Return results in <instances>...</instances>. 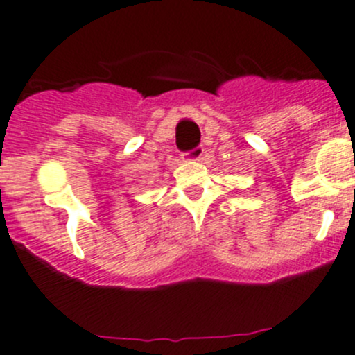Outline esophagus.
Returning a JSON list of instances; mask_svg holds the SVG:
<instances>
[{
	"label": "esophagus",
	"instance_id": "esophagus-1",
	"mask_svg": "<svg viewBox=\"0 0 355 355\" xmlns=\"http://www.w3.org/2000/svg\"><path fill=\"white\" fill-rule=\"evenodd\" d=\"M204 153H206V149H204L202 144H199V146H196L193 149H190V151L184 153V159H187V162H197V159H200L204 156Z\"/></svg>",
	"mask_w": 355,
	"mask_h": 355
}]
</instances>
